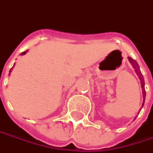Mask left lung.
I'll use <instances>...</instances> for the list:
<instances>
[{"instance_id":"left-lung-1","label":"left lung","mask_w":153,"mask_h":153,"mask_svg":"<svg viewBox=\"0 0 153 153\" xmlns=\"http://www.w3.org/2000/svg\"><path fill=\"white\" fill-rule=\"evenodd\" d=\"M128 59H129V61L131 63L132 66H133V68L135 69V71H136V73L137 74V76H139V78L141 80V88H142V94H143V100H145V98H146V91H145V82H144V78H143V76L141 74V71H140V67H139V65L137 64V62H136V60H133L132 58L131 57H128ZM143 104H144V101H143V103H142V106H143Z\"/></svg>"}]
</instances>
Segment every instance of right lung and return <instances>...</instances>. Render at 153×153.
<instances>
[{
	"mask_svg": "<svg viewBox=\"0 0 153 153\" xmlns=\"http://www.w3.org/2000/svg\"><path fill=\"white\" fill-rule=\"evenodd\" d=\"M26 52H27V50H26V51H24V52H22V54H21V55H25V54H26ZM11 71H11V70H10V72H11Z\"/></svg>",
	"mask_w": 153,
	"mask_h": 153,
	"instance_id": "right-lung-1",
	"label": "right lung"
}]
</instances>
